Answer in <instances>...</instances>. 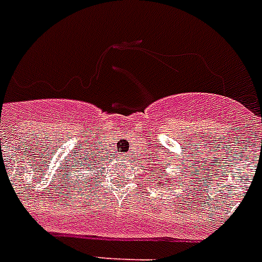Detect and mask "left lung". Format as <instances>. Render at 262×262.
Instances as JSON below:
<instances>
[{
  "label": "left lung",
  "mask_w": 262,
  "mask_h": 262,
  "mask_svg": "<svg viewBox=\"0 0 262 262\" xmlns=\"http://www.w3.org/2000/svg\"><path fill=\"white\" fill-rule=\"evenodd\" d=\"M162 167H163V170H162V168H159V175H158V177H156V178H158V186H163L164 183L162 182V178H163V175L160 174V171H166V170H164V166H162ZM170 179H171V181H174V178H167V181H168V183H170V185H171V182H170Z\"/></svg>",
  "instance_id": "obj_1"
}]
</instances>
